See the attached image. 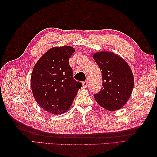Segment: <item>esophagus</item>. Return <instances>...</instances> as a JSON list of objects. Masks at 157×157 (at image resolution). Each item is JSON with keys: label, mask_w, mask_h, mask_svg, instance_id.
Here are the masks:
<instances>
[{"label": "esophagus", "mask_w": 157, "mask_h": 157, "mask_svg": "<svg viewBox=\"0 0 157 157\" xmlns=\"http://www.w3.org/2000/svg\"><path fill=\"white\" fill-rule=\"evenodd\" d=\"M88 83L87 81L83 82H82V86H83V87H84V88H86V87H87V86H88Z\"/></svg>", "instance_id": "1"}]
</instances>
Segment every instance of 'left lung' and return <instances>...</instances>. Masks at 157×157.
I'll return each mask as SVG.
<instances>
[{"instance_id": "8db88e82", "label": "left lung", "mask_w": 157, "mask_h": 157, "mask_svg": "<svg viewBox=\"0 0 157 157\" xmlns=\"http://www.w3.org/2000/svg\"><path fill=\"white\" fill-rule=\"evenodd\" d=\"M93 59L101 69V90L94 97L98 104L108 111L121 109L132 94L134 84L133 73L128 63L111 52H98Z\"/></svg>"}]
</instances>
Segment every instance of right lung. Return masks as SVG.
<instances>
[{
  "label": "right lung",
  "instance_id": "1",
  "mask_svg": "<svg viewBox=\"0 0 157 157\" xmlns=\"http://www.w3.org/2000/svg\"><path fill=\"white\" fill-rule=\"evenodd\" d=\"M74 52L71 46L52 48L39 59L33 69V96L43 109L52 114L67 111L82 88L81 83L73 79L69 64V59Z\"/></svg>",
  "mask_w": 157,
  "mask_h": 157
}]
</instances>
